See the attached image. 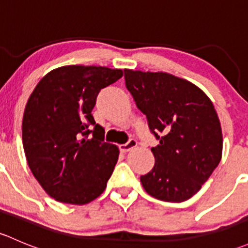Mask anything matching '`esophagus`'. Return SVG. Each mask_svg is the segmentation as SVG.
Returning <instances> with one entry per match:
<instances>
[{"mask_svg": "<svg viewBox=\"0 0 248 248\" xmlns=\"http://www.w3.org/2000/svg\"><path fill=\"white\" fill-rule=\"evenodd\" d=\"M137 145H138L137 140L131 139L128 142H127V144L120 145V151L124 152V154H126V152H128V151H131V150H133L134 147L137 146Z\"/></svg>", "mask_w": 248, "mask_h": 248, "instance_id": "esophagus-1", "label": "esophagus"}]
</instances>
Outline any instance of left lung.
I'll return each instance as SVG.
<instances>
[{
  "mask_svg": "<svg viewBox=\"0 0 248 248\" xmlns=\"http://www.w3.org/2000/svg\"><path fill=\"white\" fill-rule=\"evenodd\" d=\"M126 86L159 140L152 170L140 177L163 202L192 198L222 157V128L211 99L191 81L164 72L124 69Z\"/></svg>",
  "mask_w": 248,
  "mask_h": 248,
  "instance_id": "left-lung-1",
  "label": "left lung"
}]
</instances>
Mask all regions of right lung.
I'll return each mask as SVG.
<instances>
[{
  "mask_svg": "<svg viewBox=\"0 0 248 248\" xmlns=\"http://www.w3.org/2000/svg\"><path fill=\"white\" fill-rule=\"evenodd\" d=\"M122 76V69L102 66L59 67L30 96L22 146L32 174L55 201L84 205L106 189L120 151L104 141V128L91 112L99 91Z\"/></svg>",
  "mask_w": 248,
  "mask_h": 248,
  "instance_id": "add662e5",
  "label": "right lung"
}]
</instances>
